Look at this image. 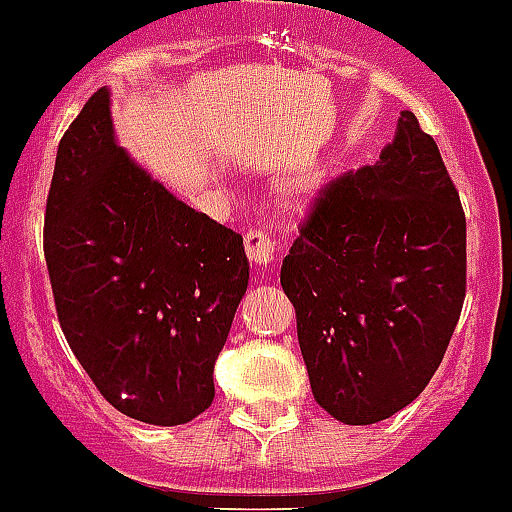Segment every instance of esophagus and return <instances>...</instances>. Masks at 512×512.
Listing matches in <instances>:
<instances>
[{
  "instance_id": "1",
  "label": "esophagus",
  "mask_w": 512,
  "mask_h": 512,
  "mask_svg": "<svg viewBox=\"0 0 512 512\" xmlns=\"http://www.w3.org/2000/svg\"><path fill=\"white\" fill-rule=\"evenodd\" d=\"M243 243H246L248 261L256 266L271 264V261H274V256H277V241L271 238L269 230H261V228L248 230L246 238H243Z\"/></svg>"
}]
</instances>
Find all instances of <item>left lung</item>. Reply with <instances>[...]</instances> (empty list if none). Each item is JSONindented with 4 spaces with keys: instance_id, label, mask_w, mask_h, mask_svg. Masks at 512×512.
Here are the masks:
<instances>
[{
    "instance_id": "1",
    "label": "left lung",
    "mask_w": 512,
    "mask_h": 512,
    "mask_svg": "<svg viewBox=\"0 0 512 512\" xmlns=\"http://www.w3.org/2000/svg\"><path fill=\"white\" fill-rule=\"evenodd\" d=\"M282 289L312 395L333 418L379 423L428 387L467 295V217L413 112L377 164L320 187Z\"/></svg>"
}]
</instances>
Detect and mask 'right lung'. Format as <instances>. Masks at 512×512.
Returning a JSON list of instances; mask_svg holds the SVG:
<instances>
[{
	"mask_svg": "<svg viewBox=\"0 0 512 512\" xmlns=\"http://www.w3.org/2000/svg\"><path fill=\"white\" fill-rule=\"evenodd\" d=\"M43 248L63 336L112 408L153 425L210 408L248 287L243 238L130 161L107 89L58 143Z\"/></svg>",
	"mask_w": 512,
	"mask_h": 512,
	"instance_id": "obj_1",
	"label": "right lung"
}]
</instances>
